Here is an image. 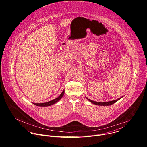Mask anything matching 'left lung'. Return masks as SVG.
<instances>
[{
	"label": "left lung",
	"instance_id": "left-lung-1",
	"mask_svg": "<svg viewBox=\"0 0 147 147\" xmlns=\"http://www.w3.org/2000/svg\"><path fill=\"white\" fill-rule=\"evenodd\" d=\"M122 97L117 99H116V100H112V101H109V102H95V101H94V100H92L91 99H88L87 97L86 98L90 102H91L93 104H95V105H99V106H109V105H111L115 103V102H116L117 100H119V99H120Z\"/></svg>",
	"mask_w": 147,
	"mask_h": 147
}]
</instances>
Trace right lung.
<instances>
[{
    "label": "right lung",
    "mask_w": 147,
    "mask_h": 147,
    "mask_svg": "<svg viewBox=\"0 0 147 147\" xmlns=\"http://www.w3.org/2000/svg\"><path fill=\"white\" fill-rule=\"evenodd\" d=\"M65 94V90H63V92H61V94L59 95V96H58L57 98L55 99H53L51 101H49V102H45V103H33L34 105H35L36 106H38V107H49V106H51V105H52L57 103L58 101H59L61 98Z\"/></svg>",
    "instance_id": "obj_1"
}]
</instances>
